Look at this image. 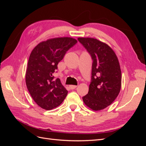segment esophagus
<instances>
[{
    "label": "esophagus",
    "mask_w": 146,
    "mask_h": 146,
    "mask_svg": "<svg viewBox=\"0 0 146 146\" xmlns=\"http://www.w3.org/2000/svg\"><path fill=\"white\" fill-rule=\"evenodd\" d=\"M69 88H70V90H74L77 88V86H76V85H69Z\"/></svg>",
    "instance_id": "esophagus-1"
}]
</instances>
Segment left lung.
Instances as JSON below:
<instances>
[{"mask_svg": "<svg viewBox=\"0 0 146 146\" xmlns=\"http://www.w3.org/2000/svg\"><path fill=\"white\" fill-rule=\"evenodd\" d=\"M78 41L92 60L89 91L83 100L91 110L99 111L111 105L120 92V65L116 54L107 44L92 38H78Z\"/></svg>", "mask_w": 146, "mask_h": 146, "instance_id": "8db88e82", "label": "left lung"}]
</instances>
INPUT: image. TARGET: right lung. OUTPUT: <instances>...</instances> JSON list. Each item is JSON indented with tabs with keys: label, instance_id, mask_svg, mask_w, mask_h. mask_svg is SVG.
<instances>
[{
	"label": "right lung",
	"instance_id": "add662e5",
	"mask_svg": "<svg viewBox=\"0 0 146 146\" xmlns=\"http://www.w3.org/2000/svg\"><path fill=\"white\" fill-rule=\"evenodd\" d=\"M77 42L70 37L55 38L41 42L31 52L25 83L33 100L41 108L50 110L63 102L68 91L60 78L54 79L57 65L66 52Z\"/></svg>",
	"mask_w": 146,
	"mask_h": 146
}]
</instances>
